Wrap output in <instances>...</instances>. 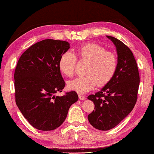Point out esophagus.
<instances>
[{"instance_id": "34e87169", "label": "esophagus", "mask_w": 154, "mask_h": 154, "mask_svg": "<svg viewBox=\"0 0 154 154\" xmlns=\"http://www.w3.org/2000/svg\"><path fill=\"white\" fill-rule=\"evenodd\" d=\"M79 97L80 100H85V97L84 96V95H81V94H79Z\"/></svg>"}]
</instances>
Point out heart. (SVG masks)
<instances>
[{
    "label": "heart",
    "mask_w": 154,
    "mask_h": 154,
    "mask_svg": "<svg viewBox=\"0 0 154 154\" xmlns=\"http://www.w3.org/2000/svg\"><path fill=\"white\" fill-rule=\"evenodd\" d=\"M77 55L81 60L89 61L85 75L79 76L68 82V88L84 94L95 88L97 84L104 86L110 82L117 69V56L97 43L90 42L77 49ZM77 57L71 51H66L61 56L59 66L65 75L71 77L74 74Z\"/></svg>",
    "instance_id": "heart-1"
}]
</instances>
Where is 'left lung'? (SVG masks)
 <instances>
[{
  "label": "left lung",
  "instance_id": "left-lung-1",
  "mask_svg": "<svg viewBox=\"0 0 154 154\" xmlns=\"http://www.w3.org/2000/svg\"><path fill=\"white\" fill-rule=\"evenodd\" d=\"M107 37L117 48V71L100 91L88 97L95 105L88 119L93 127L102 131L116 127L131 112L137 101L140 81L137 61L130 49L117 38Z\"/></svg>",
  "mask_w": 154,
  "mask_h": 154
}]
</instances>
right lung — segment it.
<instances>
[{
  "instance_id": "right-lung-1",
  "label": "right lung",
  "mask_w": 154,
  "mask_h": 154,
  "mask_svg": "<svg viewBox=\"0 0 154 154\" xmlns=\"http://www.w3.org/2000/svg\"><path fill=\"white\" fill-rule=\"evenodd\" d=\"M68 42L44 39L24 52L15 67V103L25 118L42 131L57 129L66 118L71 105L79 100L76 92H62L65 82L59 62L69 49Z\"/></svg>"
}]
</instances>
